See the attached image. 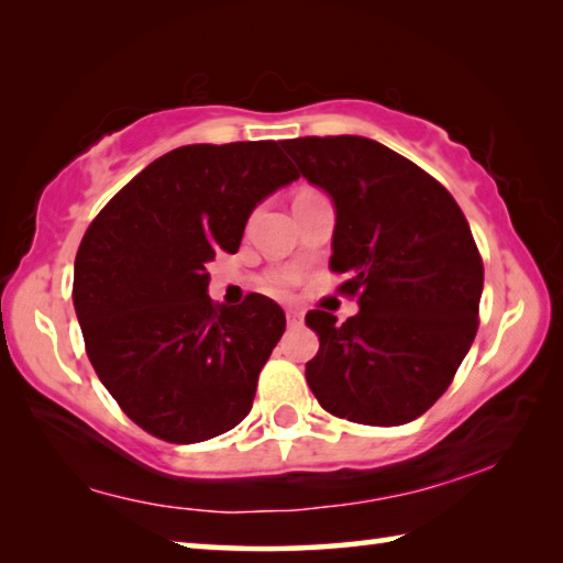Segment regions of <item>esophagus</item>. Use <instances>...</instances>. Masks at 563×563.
<instances>
[{"label":"esophagus","mask_w":563,"mask_h":563,"mask_svg":"<svg viewBox=\"0 0 563 563\" xmlns=\"http://www.w3.org/2000/svg\"><path fill=\"white\" fill-rule=\"evenodd\" d=\"M285 318H288V325H300L302 312L295 310V308H288V310H285Z\"/></svg>","instance_id":"esophagus-1"}]
</instances>
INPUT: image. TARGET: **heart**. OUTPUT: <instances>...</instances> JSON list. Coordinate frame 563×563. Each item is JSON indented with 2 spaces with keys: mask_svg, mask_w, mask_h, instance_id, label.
Masks as SVG:
<instances>
[{
  "mask_svg": "<svg viewBox=\"0 0 563 563\" xmlns=\"http://www.w3.org/2000/svg\"><path fill=\"white\" fill-rule=\"evenodd\" d=\"M292 280H295V275L288 273V271H285V273H273L271 278H268V285H271V288H275V290H280V288H285V285H290Z\"/></svg>",
  "mask_w": 563,
  "mask_h": 563,
  "instance_id": "obj_1",
  "label": "heart"
}]
</instances>
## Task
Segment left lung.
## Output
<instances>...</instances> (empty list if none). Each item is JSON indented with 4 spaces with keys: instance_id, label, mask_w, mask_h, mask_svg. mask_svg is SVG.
<instances>
[{
    "instance_id": "8db88e82",
    "label": "left lung",
    "mask_w": 563,
    "mask_h": 563,
    "mask_svg": "<svg viewBox=\"0 0 563 563\" xmlns=\"http://www.w3.org/2000/svg\"><path fill=\"white\" fill-rule=\"evenodd\" d=\"M335 206L330 268L357 295L338 322L310 310L320 350L305 377L322 409L357 424L395 427L424 415L450 387L479 325L484 265L442 184L365 136L280 144Z\"/></svg>"
}]
</instances>
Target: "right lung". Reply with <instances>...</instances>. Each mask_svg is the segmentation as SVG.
<instances>
[{"label": "right lung", "mask_w": 563, "mask_h": 563, "mask_svg": "<svg viewBox=\"0 0 563 563\" xmlns=\"http://www.w3.org/2000/svg\"><path fill=\"white\" fill-rule=\"evenodd\" d=\"M298 170L275 141L190 144L131 178L84 233L74 310L103 387L141 430L194 444L251 412L285 330L275 300L216 305L206 265Z\"/></svg>", "instance_id": "1"}]
</instances>
